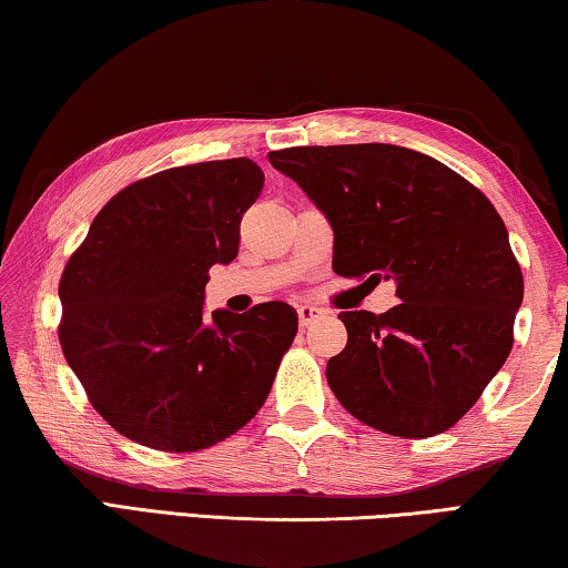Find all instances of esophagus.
Listing matches in <instances>:
<instances>
[{
  "label": "esophagus",
  "instance_id": "esophagus-1",
  "mask_svg": "<svg viewBox=\"0 0 568 568\" xmlns=\"http://www.w3.org/2000/svg\"><path fill=\"white\" fill-rule=\"evenodd\" d=\"M321 315H323L321 307H315V305H311V303L297 305V321H301L303 328H305V325H311L313 321H318Z\"/></svg>",
  "mask_w": 568,
  "mask_h": 568
}]
</instances>
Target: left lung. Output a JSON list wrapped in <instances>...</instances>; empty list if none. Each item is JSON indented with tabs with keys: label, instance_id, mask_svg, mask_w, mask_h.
I'll return each mask as SVG.
<instances>
[{
	"label": "left lung",
	"instance_id": "left-lung-1",
	"mask_svg": "<svg viewBox=\"0 0 568 568\" xmlns=\"http://www.w3.org/2000/svg\"><path fill=\"white\" fill-rule=\"evenodd\" d=\"M333 227V271L396 283L388 313L345 311L325 368L343 408L383 434L428 438L468 413L514 345L524 277L501 215L444 162L365 145L267 155Z\"/></svg>",
	"mask_w": 568,
	"mask_h": 568
}]
</instances>
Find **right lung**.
<instances>
[{
  "label": "right lung",
  "mask_w": 568,
  "mask_h": 568,
  "mask_svg": "<svg viewBox=\"0 0 568 568\" xmlns=\"http://www.w3.org/2000/svg\"><path fill=\"white\" fill-rule=\"evenodd\" d=\"M247 158L172 168L120 190L67 263L60 343L94 410L134 444L215 446L255 416L297 333L287 303L205 315L213 265L237 257L263 190Z\"/></svg>",
  "instance_id": "right-lung-1"
}]
</instances>
